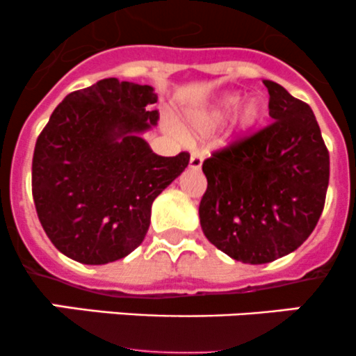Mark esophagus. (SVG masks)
Instances as JSON below:
<instances>
[{"label":"esophagus","instance_id":"34e87169","mask_svg":"<svg viewBox=\"0 0 356 356\" xmlns=\"http://www.w3.org/2000/svg\"><path fill=\"white\" fill-rule=\"evenodd\" d=\"M201 163H203V155H201L200 152H195L191 155V160H189V167L195 168V170H198L201 167Z\"/></svg>","mask_w":356,"mask_h":356}]
</instances>
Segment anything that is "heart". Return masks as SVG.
<instances>
[{"label": "heart", "instance_id": "1", "mask_svg": "<svg viewBox=\"0 0 356 356\" xmlns=\"http://www.w3.org/2000/svg\"><path fill=\"white\" fill-rule=\"evenodd\" d=\"M239 103H241V95H239V92H231V95L222 98V102L218 103L217 108L208 111V113H200L196 115V117H193V125H195L200 132L210 131V129L215 127L218 122L224 120L232 110H236V106H238ZM261 115H264V105H261L260 99H250L245 105V108H243L241 115H239V127H253V125L260 120Z\"/></svg>", "mask_w": 356, "mask_h": 356}]
</instances>
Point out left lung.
Segmentation results:
<instances>
[{"mask_svg": "<svg viewBox=\"0 0 356 356\" xmlns=\"http://www.w3.org/2000/svg\"><path fill=\"white\" fill-rule=\"evenodd\" d=\"M264 84L274 122L203 161L208 186L200 203L208 241L251 265L307 241L329 186V152L314 111L277 82Z\"/></svg>", "mask_w": 356, "mask_h": 356, "instance_id": "left-lung-1", "label": "left lung"}]
</instances>
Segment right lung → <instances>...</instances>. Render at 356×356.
Here are the masks:
<instances>
[{
	"mask_svg": "<svg viewBox=\"0 0 356 356\" xmlns=\"http://www.w3.org/2000/svg\"><path fill=\"white\" fill-rule=\"evenodd\" d=\"M152 86L110 77L65 96L35 141L32 198L58 251L86 265L127 257L143 243L153 201L189 163L160 156L141 132L160 113Z\"/></svg>",
	"mask_w": 356,
	"mask_h": 356,
	"instance_id": "obj_1",
	"label": "right lung"
}]
</instances>
